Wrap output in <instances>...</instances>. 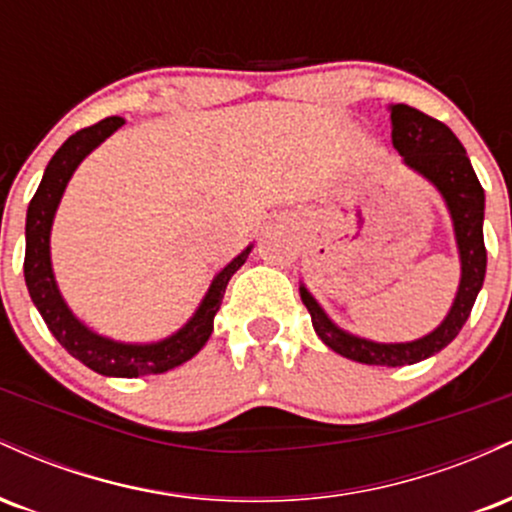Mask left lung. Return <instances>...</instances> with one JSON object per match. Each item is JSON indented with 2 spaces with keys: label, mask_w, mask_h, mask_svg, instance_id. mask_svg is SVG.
<instances>
[{
  "label": "left lung",
  "mask_w": 512,
  "mask_h": 512,
  "mask_svg": "<svg viewBox=\"0 0 512 512\" xmlns=\"http://www.w3.org/2000/svg\"><path fill=\"white\" fill-rule=\"evenodd\" d=\"M390 117L392 144L402 154L404 163L426 175L448 202L462 260V279L455 303H452L443 325L426 334L424 339H416L409 344H375L368 339L351 337V334L334 327L330 317L322 313L320 305L315 303V298L305 291V286H301V298L305 308L310 310V317H313L317 337L332 351L351 358V361L368 363V366L397 368L438 354L460 334L462 325L472 313L481 284H484L486 248L484 228H481V223H484V187L479 185L477 173H474L460 139L450 132L448 125L411 108V105H392Z\"/></svg>",
  "instance_id": "1"
}]
</instances>
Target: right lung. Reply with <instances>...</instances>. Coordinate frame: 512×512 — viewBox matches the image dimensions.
Masks as SVG:
<instances>
[{"label": "right lung", "instance_id": "obj_1", "mask_svg": "<svg viewBox=\"0 0 512 512\" xmlns=\"http://www.w3.org/2000/svg\"><path fill=\"white\" fill-rule=\"evenodd\" d=\"M125 125L122 117H105L96 125L79 129L64 142L57 154L50 158L43 180L28 204L26 216V260H23V276H26L28 293L35 308L43 315L52 337L60 342L74 358L101 375L113 378H139V375H156L190 361L192 356L207 344L214 330V315L221 308L231 276L248 260L250 248L243 250L228 267L216 274L214 284L204 298L199 310L185 327L173 337L156 344H117L86 330L72 315L57 291L55 276L50 267V228L55 219V209L60 204L64 187L84 158L96 149L103 139H108L117 127Z\"/></svg>", "mask_w": 512, "mask_h": 512}]
</instances>
